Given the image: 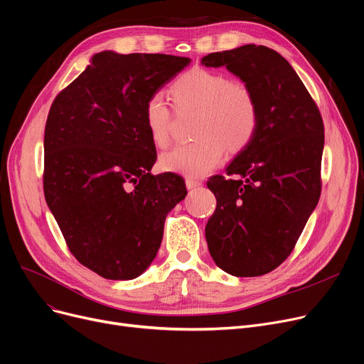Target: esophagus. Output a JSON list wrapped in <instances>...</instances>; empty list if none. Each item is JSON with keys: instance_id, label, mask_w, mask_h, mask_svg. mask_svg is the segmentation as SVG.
<instances>
[{"instance_id": "34e87169", "label": "esophagus", "mask_w": 364, "mask_h": 364, "mask_svg": "<svg viewBox=\"0 0 364 364\" xmlns=\"http://www.w3.org/2000/svg\"><path fill=\"white\" fill-rule=\"evenodd\" d=\"M202 183L198 181V180H193V178H187L186 180V187L187 188H195V187H199Z\"/></svg>"}]
</instances>
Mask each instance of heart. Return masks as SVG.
I'll list each match as a JSON object with an SVG mask.
<instances>
[{
  "label": "heart",
  "mask_w": 364,
  "mask_h": 364,
  "mask_svg": "<svg viewBox=\"0 0 364 364\" xmlns=\"http://www.w3.org/2000/svg\"><path fill=\"white\" fill-rule=\"evenodd\" d=\"M176 108H198L195 136L162 154L161 168L184 177H202L215 169L225 157L244 151L255 139L259 126V104L252 90L218 71L192 68L180 74L169 86ZM172 112L161 93H154L144 105V122L151 143H169Z\"/></svg>",
  "instance_id": "obj_1"
}]
</instances>
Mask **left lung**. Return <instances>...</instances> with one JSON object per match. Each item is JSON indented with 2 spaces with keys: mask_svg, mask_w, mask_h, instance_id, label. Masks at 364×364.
Here are the masks:
<instances>
[{
  "mask_svg": "<svg viewBox=\"0 0 364 364\" xmlns=\"http://www.w3.org/2000/svg\"><path fill=\"white\" fill-rule=\"evenodd\" d=\"M226 67L259 104L255 139L207 186L217 199L205 228L215 264L235 277L274 271L293 251L321 193L324 124L289 62L266 46L245 44L203 56Z\"/></svg>",
  "mask_w": 364,
  "mask_h": 364,
  "instance_id": "left-lung-1",
  "label": "left lung"
}]
</instances>
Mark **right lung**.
Returning <instances> with one entry per match:
<instances>
[{
  "mask_svg": "<svg viewBox=\"0 0 364 364\" xmlns=\"http://www.w3.org/2000/svg\"><path fill=\"white\" fill-rule=\"evenodd\" d=\"M191 59L97 53L58 93L44 129L43 187L71 255L107 279H134L157 255L166 214L187 195L157 154L147 100Z\"/></svg>",
  "mask_w": 364,
  "mask_h": 364,
  "instance_id": "1",
  "label": "right lung"
}]
</instances>
